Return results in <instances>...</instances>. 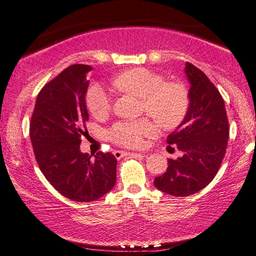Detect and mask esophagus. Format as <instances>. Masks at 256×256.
Segmentation results:
<instances>
[{"instance_id": "1", "label": "esophagus", "mask_w": 256, "mask_h": 256, "mask_svg": "<svg viewBox=\"0 0 256 256\" xmlns=\"http://www.w3.org/2000/svg\"><path fill=\"white\" fill-rule=\"evenodd\" d=\"M128 154H136L134 152H128V151H120V150H115L114 151V156L118 159L125 157V156H128Z\"/></svg>"}]
</instances>
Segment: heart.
Wrapping results in <instances>:
<instances>
[{"label": "heart", "mask_w": 256, "mask_h": 256, "mask_svg": "<svg viewBox=\"0 0 256 256\" xmlns=\"http://www.w3.org/2000/svg\"><path fill=\"white\" fill-rule=\"evenodd\" d=\"M120 92L142 99V110L164 128H172L184 120L188 108V94L185 86L177 82H164L162 76L146 68L125 71L114 80ZM86 106L96 118H106L110 110L112 99L102 86H90L86 92ZM157 133V125L150 120H120L108 132L114 144L138 148L144 144V136Z\"/></svg>", "instance_id": "obj_1"}]
</instances>
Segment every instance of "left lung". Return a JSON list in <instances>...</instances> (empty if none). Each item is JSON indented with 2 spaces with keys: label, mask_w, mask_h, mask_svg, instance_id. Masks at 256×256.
Instances as JSON below:
<instances>
[{
  "label": "left lung",
  "mask_w": 256,
  "mask_h": 256,
  "mask_svg": "<svg viewBox=\"0 0 256 256\" xmlns=\"http://www.w3.org/2000/svg\"><path fill=\"white\" fill-rule=\"evenodd\" d=\"M184 72L190 84L188 108L167 138V144L177 146L183 154L168 159L166 172L154 180L159 190L174 196L196 193L214 178L229 138L226 108L218 89L193 64L186 62Z\"/></svg>",
  "instance_id": "obj_1"
}]
</instances>
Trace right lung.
Returning a JSON list of instances; mask_svg holds the SVG:
<instances>
[{"mask_svg": "<svg viewBox=\"0 0 256 256\" xmlns=\"http://www.w3.org/2000/svg\"><path fill=\"white\" fill-rule=\"evenodd\" d=\"M90 66L74 64L44 86L30 120L37 164L53 188L70 200L92 202L114 188L118 160L102 151L92 159L80 150L89 120L86 94Z\"/></svg>", "mask_w": 256, "mask_h": 256, "instance_id": "obj_1", "label": "right lung"}]
</instances>
